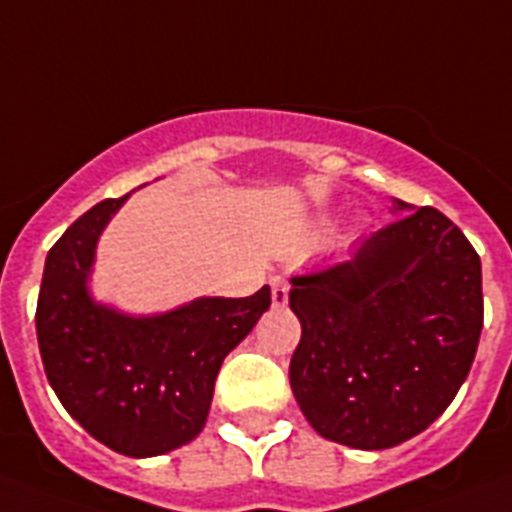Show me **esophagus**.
I'll return each instance as SVG.
<instances>
[{"label":"esophagus","mask_w":512,"mask_h":512,"mask_svg":"<svg viewBox=\"0 0 512 512\" xmlns=\"http://www.w3.org/2000/svg\"><path fill=\"white\" fill-rule=\"evenodd\" d=\"M288 283L286 281H275L273 283V306L275 309H283L288 304Z\"/></svg>","instance_id":"34e87169"}]
</instances>
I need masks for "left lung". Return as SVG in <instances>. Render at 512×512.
<instances>
[{
	"instance_id": "left-lung-1",
	"label": "left lung",
	"mask_w": 512,
	"mask_h": 512,
	"mask_svg": "<svg viewBox=\"0 0 512 512\" xmlns=\"http://www.w3.org/2000/svg\"><path fill=\"white\" fill-rule=\"evenodd\" d=\"M405 216L402 217L401 213ZM399 219L348 257L291 278L301 342L291 389L327 441L399 446L443 415L482 332V262L438 208L394 201Z\"/></svg>"
}]
</instances>
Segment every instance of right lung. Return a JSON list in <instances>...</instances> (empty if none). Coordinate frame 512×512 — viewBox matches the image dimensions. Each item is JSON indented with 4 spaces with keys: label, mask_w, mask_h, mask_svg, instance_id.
I'll use <instances>...</instances> for the list:
<instances>
[{
    "label": "right lung",
    "mask_w": 512,
    "mask_h": 512,
    "mask_svg": "<svg viewBox=\"0 0 512 512\" xmlns=\"http://www.w3.org/2000/svg\"><path fill=\"white\" fill-rule=\"evenodd\" d=\"M123 198L79 216L43 268L35 330L48 384L102 446L131 459L185 446L206 425L226 355L268 311L270 288L247 299L198 296L159 314H128L92 296L97 242Z\"/></svg>",
    "instance_id": "1"
}]
</instances>
